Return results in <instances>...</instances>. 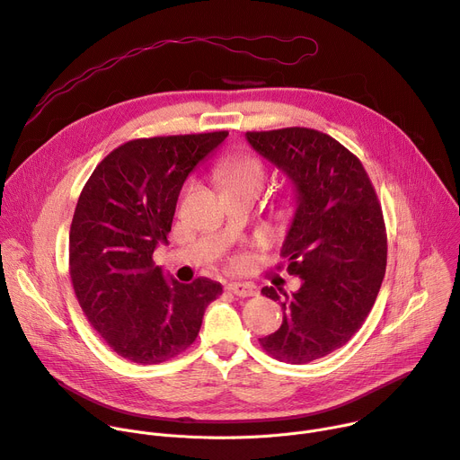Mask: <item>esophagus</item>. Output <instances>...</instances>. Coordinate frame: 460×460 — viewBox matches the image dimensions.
<instances>
[{
	"mask_svg": "<svg viewBox=\"0 0 460 460\" xmlns=\"http://www.w3.org/2000/svg\"><path fill=\"white\" fill-rule=\"evenodd\" d=\"M229 294L236 296V297H252L257 294V289L253 284H247V282H231L226 286Z\"/></svg>",
	"mask_w": 460,
	"mask_h": 460,
	"instance_id": "34e87169",
	"label": "esophagus"
}]
</instances>
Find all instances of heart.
Wrapping results in <instances>:
<instances>
[{"label":"heart","mask_w":460,"mask_h":460,"mask_svg":"<svg viewBox=\"0 0 460 460\" xmlns=\"http://www.w3.org/2000/svg\"><path fill=\"white\" fill-rule=\"evenodd\" d=\"M218 180L227 189H262L266 180V171L262 163L247 154H236L224 159L217 169Z\"/></svg>","instance_id":"obj_1"}]
</instances>
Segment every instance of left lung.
I'll list each match as a JSON object with an SVG mask.
<instances>
[{"label":"left lung","mask_w":460,"mask_h":460,"mask_svg":"<svg viewBox=\"0 0 460 460\" xmlns=\"http://www.w3.org/2000/svg\"><path fill=\"white\" fill-rule=\"evenodd\" d=\"M247 143L296 189L297 208L282 242L288 273L301 288L262 294L282 308V324L261 338L279 361L308 363L343 347L374 306L387 266L382 205L361 161L312 128L247 132Z\"/></svg>","instance_id":"left-lung-1"}]
</instances>
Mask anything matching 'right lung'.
I'll return each instance as SVG.
<instances>
[{
  "label": "right lung",
  "instance_id": "obj_1",
  "mask_svg": "<svg viewBox=\"0 0 460 460\" xmlns=\"http://www.w3.org/2000/svg\"><path fill=\"white\" fill-rule=\"evenodd\" d=\"M227 132L134 139L110 152L80 192L69 231L78 305L122 358L163 363L187 350L222 284L166 279L152 255L166 243L180 190Z\"/></svg>",
  "mask_w": 460,
  "mask_h": 460
}]
</instances>
